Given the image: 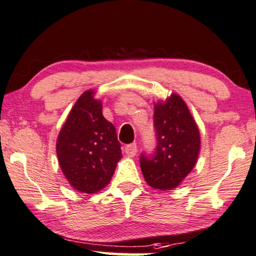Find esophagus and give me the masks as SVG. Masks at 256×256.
<instances>
[{"instance_id": "1", "label": "esophagus", "mask_w": 256, "mask_h": 256, "mask_svg": "<svg viewBox=\"0 0 256 256\" xmlns=\"http://www.w3.org/2000/svg\"><path fill=\"white\" fill-rule=\"evenodd\" d=\"M124 152L126 154L128 155V156H135L136 152H138V146H136V144H127L126 146L124 148Z\"/></svg>"}]
</instances>
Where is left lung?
Here are the masks:
<instances>
[{
    "instance_id": "obj_1",
    "label": "left lung",
    "mask_w": 256,
    "mask_h": 256,
    "mask_svg": "<svg viewBox=\"0 0 256 256\" xmlns=\"http://www.w3.org/2000/svg\"><path fill=\"white\" fill-rule=\"evenodd\" d=\"M154 128L156 148L150 156L141 155V170L150 187L170 190L195 167L200 152V132L178 94L154 106Z\"/></svg>"
}]
</instances>
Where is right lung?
Listing matches in <instances>:
<instances>
[{
	"mask_svg": "<svg viewBox=\"0 0 256 256\" xmlns=\"http://www.w3.org/2000/svg\"><path fill=\"white\" fill-rule=\"evenodd\" d=\"M94 90L80 96L61 128L56 152L69 184L86 194L104 189L122 158L121 144L112 124L102 115Z\"/></svg>",
	"mask_w": 256,
	"mask_h": 256,
	"instance_id": "add662e5",
	"label": "right lung"
}]
</instances>
